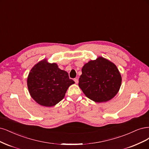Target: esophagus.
<instances>
[{"label":"esophagus","mask_w":149,"mask_h":149,"mask_svg":"<svg viewBox=\"0 0 149 149\" xmlns=\"http://www.w3.org/2000/svg\"><path fill=\"white\" fill-rule=\"evenodd\" d=\"M74 81H75L76 84H77L79 83V80L77 79H74Z\"/></svg>","instance_id":"obj_1"}]
</instances>
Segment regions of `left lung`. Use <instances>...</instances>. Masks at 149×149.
<instances>
[{
  "label": "left lung",
  "instance_id": "obj_1",
  "mask_svg": "<svg viewBox=\"0 0 149 149\" xmlns=\"http://www.w3.org/2000/svg\"><path fill=\"white\" fill-rule=\"evenodd\" d=\"M79 86L85 95L97 103L113 98L121 85L122 77L113 62L99 56L84 64Z\"/></svg>",
  "mask_w": 149,
  "mask_h": 149
}]
</instances>
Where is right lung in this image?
Returning a JSON list of instances; mask_svg holds the SVG:
<instances>
[{"mask_svg":"<svg viewBox=\"0 0 149 149\" xmlns=\"http://www.w3.org/2000/svg\"><path fill=\"white\" fill-rule=\"evenodd\" d=\"M75 84L68 73L49 63L46 59L33 67L27 78V86L31 98L39 104L51 107L63 99L68 88Z\"/></svg>","mask_w":149,"mask_h":149,"instance_id":"right-lung-1","label":"right lung"}]
</instances>
